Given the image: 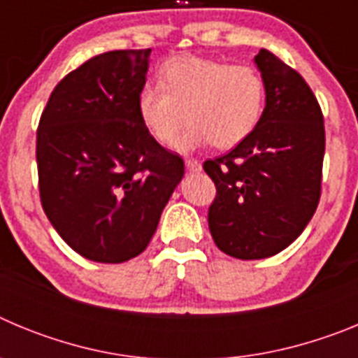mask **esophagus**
<instances>
[{"mask_svg": "<svg viewBox=\"0 0 358 358\" xmlns=\"http://www.w3.org/2000/svg\"><path fill=\"white\" fill-rule=\"evenodd\" d=\"M186 169H188L189 172H199L202 166L197 159H192V157H189V159H186Z\"/></svg>", "mask_w": 358, "mask_h": 358, "instance_id": "esophagus-1", "label": "esophagus"}]
</instances>
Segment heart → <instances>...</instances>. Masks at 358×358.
I'll use <instances>...</instances> for the list:
<instances>
[{
    "label": "heart",
    "instance_id": "b5f03b06",
    "mask_svg": "<svg viewBox=\"0 0 358 358\" xmlns=\"http://www.w3.org/2000/svg\"><path fill=\"white\" fill-rule=\"evenodd\" d=\"M267 102V84L249 64L177 55L161 68V82H148L138 93V115L159 143L176 138V148L195 150L213 143L231 148L256 129Z\"/></svg>",
    "mask_w": 358,
    "mask_h": 358
}]
</instances>
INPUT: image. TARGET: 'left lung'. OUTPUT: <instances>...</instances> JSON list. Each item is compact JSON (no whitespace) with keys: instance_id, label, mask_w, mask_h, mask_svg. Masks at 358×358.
Wrapping results in <instances>:
<instances>
[{"instance_id":"left-lung-1","label":"left lung","mask_w":358,"mask_h":358,"mask_svg":"<svg viewBox=\"0 0 358 358\" xmlns=\"http://www.w3.org/2000/svg\"><path fill=\"white\" fill-rule=\"evenodd\" d=\"M255 62L267 102L255 131L204 161L217 188L208 226L217 248L238 260L278 255L301 235L321 199L324 122L305 78L268 50Z\"/></svg>"}]
</instances>
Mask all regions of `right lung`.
I'll return each mask as SVG.
<instances>
[{
    "mask_svg": "<svg viewBox=\"0 0 358 358\" xmlns=\"http://www.w3.org/2000/svg\"><path fill=\"white\" fill-rule=\"evenodd\" d=\"M152 50L96 55L55 85L37 127L43 210L75 252L123 264L147 249L185 161L138 115Z\"/></svg>",
    "mask_w": 358,
    "mask_h": 358,
    "instance_id": "obj_1",
    "label": "right lung"
}]
</instances>
